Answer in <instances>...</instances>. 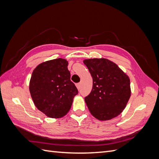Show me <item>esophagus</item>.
I'll return each instance as SVG.
<instances>
[{"label":"esophagus","instance_id":"1","mask_svg":"<svg viewBox=\"0 0 159 159\" xmlns=\"http://www.w3.org/2000/svg\"><path fill=\"white\" fill-rule=\"evenodd\" d=\"M80 83H78V84H76V87H77V88H78V89H80Z\"/></svg>","mask_w":159,"mask_h":159}]
</instances>
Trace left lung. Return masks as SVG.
<instances>
[{
  "label": "left lung",
  "mask_w": 159,
  "mask_h": 159,
  "mask_svg": "<svg viewBox=\"0 0 159 159\" xmlns=\"http://www.w3.org/2000/svg\"><path fill=\"white\" fill-rule=\"evenodd\" d=\"M84 63L93 78L92 89L85 98L90 113L101 121L118 116L131 96L128 75L116 64L105 58L88 59Z\"/></svg>",
  "instance_id": "obj_1"
}]
</instances>
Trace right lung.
<instances>
[{"mask_svg":"<svg viewBox=\"0 0 159 159\" xmlns=\"http://www.w3.org/2000/svg\"><path fill=\"white\" fill-rule=\"evenodd\" d=\"M68 65L65 59H54L39 64L32 72L29 85L31 97L38 109L49 117H64L78 93L70 80Z\"/></svg>","mask_w":159,"mask_h":159,"instance_id":"right-lung-1","label":"right lung"}]
</instances>
